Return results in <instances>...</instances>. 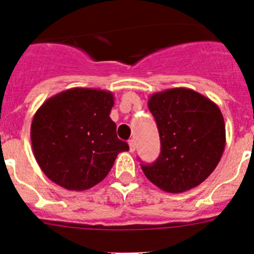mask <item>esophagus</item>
Returning a JSON list of instances; mask_svg holds the SVG:
<instances>
[{"mask_svg":"<svg viewBox=\"0 0 254 254\" xmlns=\"http://www.w3.org/2000/svg\"><path fill=\"white\" fill-rule=\"evenodd\" d=\"M128 145H129V151L133 152L134 150H136V142H134V140H129Z\"/></svg>","mask_w":254,"mask_h":254,"instance_id":"obj_1","label":"esophagus"}]
</instances>
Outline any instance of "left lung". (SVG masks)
I'll return each mask as SVG.
<instances>
[{
	"instance_id": "8db88e82",
	"label": "left lung",
	"mask_w": 254,
	"mask_h": 254,
	"mask_svg": "<svg viewBox=\"0 0 254 254\" xmlns=\"http://www.w3.org/2000/svg\"><path fill=\"white\" fill-rule=\"evenodd\" d=\"M147 107L156 121L161 151L151 165H141L146 178L169 193L201 185L225 149V122L220 108L186 87L152 94Z\"/></svg>"
}]
</instances>
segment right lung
Listing matches in <instances>:
<instances>
[{"mask_svg":"<svg viewBox=\"0 0 254 254\" xmlns=\"http://www.w3.org/2000/svg\"><path fill=\"white\" fill-rule=\"evenodd\" d=\"M114 95L90 87H73L47 99L33 117L31 147L40 169L56 185L85 190L111 172L128 143L117 137L111 120Z\"/></svg>","mask_w":254,"mask_h":254,"instance_id":"1","label":"right lung"}]
</instances>
